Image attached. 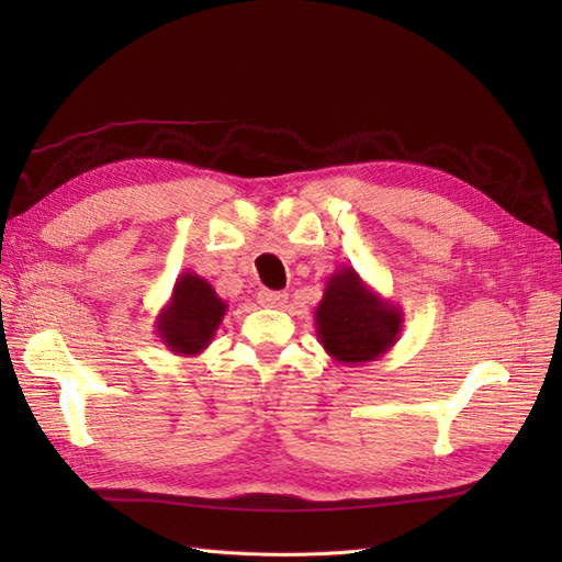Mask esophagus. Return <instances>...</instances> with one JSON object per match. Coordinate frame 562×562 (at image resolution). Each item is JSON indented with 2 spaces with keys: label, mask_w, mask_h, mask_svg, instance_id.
<instances>
[{
  "label": "esophagus",
  "mask_w": 562,
  "mask_h": 562,
  "mask_svg": "<svg viewBox=\"0 0 562 562\" xmlns=\"http://www.w3.org/2000/svg\"><path fill=\"white\" fill-rule=\"evenodd\" d=\"M262 307H283V304L288 302V293L283 291H260L258 295Z\"/></svg>",
  "instance_id": "esophagus-1"
}]
</instances>
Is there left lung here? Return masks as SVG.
Instances as JSON below:
<instances>
[{
  "label": "left lung",
  "mask_w": 562,
  "mask_h": 562,
  "mask_svg": "<svg viewBox=\"0 0 562 562\" xmlns=\"http://www.w3.org/2000/svg\"><path fill=\"white\" fill-rule=\"evenodd\" d=\"M314 321L323 349L345 366L382 359L403 328L401 310L372 291L353 267L337 269L326 281Z\"/></svg>",
  "instance_id": "obj_1"
}]
</instances>
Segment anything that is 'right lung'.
<instances>
[{
	"mask_svg": "<svg viewBox=\"0 0 562 562\" xmlns=\"http://www.w3.org/2000/svg\"><path fill=\"white\" fill-rule=\"evenodd\" d=\"M227 314V302L194 271H182L155 328L176 356H196L206 349Z\"/></svg>",
	"mask_w": 562,
	"mask_h": 562,
	"instance_id": "right-lung-1",
	"label": "right lung"
}]
</instances>
